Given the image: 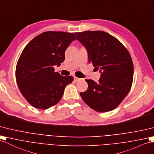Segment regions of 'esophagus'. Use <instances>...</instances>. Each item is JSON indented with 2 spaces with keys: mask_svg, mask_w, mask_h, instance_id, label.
I'll list each match as a JSON object with an SVG mask.
<instances>
[{
  "mask_svg": "<svg viewBox=\"0 0 154 154\" xmlns=\"http://www.w3.org/2000/svg\"><path fill=\"white\" fill-rule=\"evenodd\" d=\"M80 80H81V78H79L76 77V76L74 77V82H79Z\"/></svg>",
  "mask_w": 154,
  "mask_h": 154,
  "instance_id": "1",
  "label": "esophagus"
}]
</instances>
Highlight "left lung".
Wrapping results in <instances>:
<instances>
[{
    "mask_svg": "<svg viewBox=\"0 0 154 154\" xmlns=\"http://www.w3.org/2000/svg\"><path fill=\"white\" fill-rule=\"evenodd\" d=\"M74 34L87 50L89 63L101 72L98 83L85 80L88 88L80 93L82 100L97 112L114 110L132 85L133 64L129 51L117 38L106 32L88 31Z\"/></svg>",
    "mask_w": 154,
    "mask_h": 154,
    "instance_id": "left-lung-1",
    "label": "left lung"
}]
</instances>
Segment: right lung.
<instances>
[{
    "mask_svg": "<svg viewBox=\"0 0 154 154\" xmlns=\"http://www.w3.org/2000/svg\"><path fill=\"white\" fill-rule=\"evenodd\" d=\"M74 33L47 31L36 36L25 46L16 65V78L21 94L34 107L46 110L58 103L72 76L55 72L65 59V52Z\"/></svg>",
    "mask_w": 154,
    "mask_h": 154,
    "instance_id": "1",
    "label": "right lung"
}]
</instances>
